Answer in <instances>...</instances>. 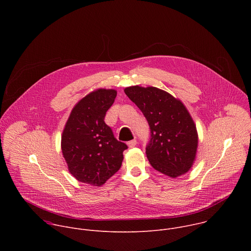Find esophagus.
<instances>
[{
	"label": "esophagus",
	"instance_id": "34e87169",
	"mask_svg": "<svg viewBox=\"0 0 251 251\" xmlns=\"http://www.w3.org/2000/svg\"><path fill=\"white\" fill-rule=\"evenodd\" d=\"M136 144H137V141H136V139H133V140H131V141H129V142L127 143V145H128V147H129V148H133V147H135V146H136Z\"/></svg>",
	"mask_w": 251,
	"mask_h": 251
}]
</instances>
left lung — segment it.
I'll use <instances>...</instances> for the list:
<instances>
[{
  "label": "left lung",
  "instance_id": "1",
  "mask_svg": "<svg viewBox=\"0 0 251 251\" xmlns=\"http://www.w3.org/2000/svg\"><path fill=\"white\" fill-rule=\"evenodd\" d=\"M124 92L149 123L151 138L146 155L151 166L171 177L186 174L196 159L199 141L196 124L186 106L153 86H130Z\"/></svg>",
  "mask_w": 251,
  "mask_h": 251
}]
</instances>
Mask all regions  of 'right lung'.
<instances>
[{"label":"right lung","instance_id":"obj_1","mask_svg":"<svg viewBox=\"0 0 251 251\" xmlns=\"http://www.w3.org/2000/svg\"><path fill=\"white\" fill-rule=\"evenodd\" d=\"M117 91L97 89L74 107L61 136L62 155L77 181L102 186L121 167L128 147L118 141L104 118Z\"/></svg>","mask_w":251,"mask_h":251}]
</instances>
